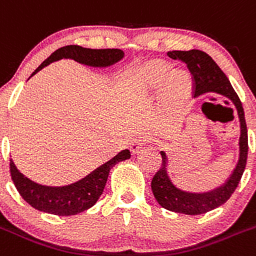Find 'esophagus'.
<instances>
[{
    "label": "esophagus",
    "instance_id": "1",
    "mask_svg": "<svg viewBox=\"0 0 256 256\" xmlns=\"http://www.w3.org/2000/svg\"><path fill=\"white\" fill-rule=\"evenodd\" d=\"M149 142V139L148 138H144V136H140V138H136V139H134L132 142H131L130 144V149L132 152H136L138 150L140 149L142 146H144L145 144H148Z\"/></svg>",
    "mask_w": 256,
    "mask_h": 256
}]
</instances>
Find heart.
Instances as JSON below:
<instances>
[{"mask_svg": "<svg viewBox=\"0 0 256 256\" xmlns=\"http://www.w3.org/2000/svg\"><path fill=\"white\" fill-rule=\"evenodd\" d=\"M135 93L146 94L162 88L160 107L169 118H176L182 114L190 98V78L182 69H174L168 62L152 60L132 73Z\"/></svg>", "mask_w": 256, "mask_h": 256, "instance_id": "obj_1", "label": "heart"}]
</instances>
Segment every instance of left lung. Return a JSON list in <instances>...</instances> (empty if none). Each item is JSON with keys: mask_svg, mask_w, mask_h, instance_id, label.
<instances>
[{"mask_svg": "<svg viewBox=\"0 0 256 256\" xmlns=\"http://www.w3.org/2000/svg\"><path fill=\"white\" fill-rule=\"evenodd\" d=\"M166 56L174 60H180L187 64L188 70L192 74L194 80L193 96L198 97L204 93L214 92L225 96L234 102L238 110V118H240V158H238V166L234 170L225 186L220 187L218 190L210 193H188L179 190L173 186L166 173V152L162 154V166L155 173L152 180V190L154 197L156 198L158 204L169 211L178 212L186 214H200L212 211L221 204H224L231 197L235 190L238 188V182L242 176L248 160V128L245 121L242 104L238 93L231 86L230 80L226 77V74L220 69V66L214 63V59L202 50L192 49L190 52H180L173 50L168 52Z\"/></svg>", "mask_w": 256, "mask_h": 256, "instance_id": "1", "label": "left lung"}]
</instances>
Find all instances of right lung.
I'll return each mask as SVG.
<instances>
[{"label": "right lung", "mask_w": 256, "mask_h": 256, "mask_svg": "<svg viewBox=\"0 0 256 256\" xmlns=\"http://www.w3.org/2000/svg\"><path fill=\"white\" fill-rule=\"evenodd\" d=\"M122 58L124 52L120 49H88L78 45H66L52 52L31 76L60 59H74L90 66H108ZM130 156V152L124 150L82 180L66 187H46L34 183L18 170L12 159H10V173L18 192L31 207L46 214L72 216L90 208L98 200L106 186L110 169Z\"/></svg>", "instance_id": "add662e5"}]
</instances>
